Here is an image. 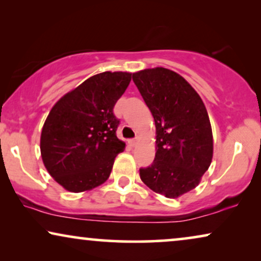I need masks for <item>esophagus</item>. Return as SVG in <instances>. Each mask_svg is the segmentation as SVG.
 Wrapping results in <instances>:
<instances>
[{
	"mask_svg": "<svg viewBox=\"0 0 261 261\" xmlns=\"http://www.w3.org/2000/svg\"><path fill=\"white\" fill-rule=\"evenodd\" d=\"M129 144H130V146H137V144H138V138H135V139H132V140H129Z\"/></svg>",
	"mask_w": 261,
	"mask_h": 261,
	"instance_id": "esophagus-1",
	"label": "esophagus"
}]
</instances>
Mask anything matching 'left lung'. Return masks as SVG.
<instances>
[{
	"label": "left lung",
	"instance_id": "left-lung-1",
	"mask_svg": "<svg viewBox=\"0 0 261 261\" xmlns=\"http://www.w3.org/2000/svg\"><path fill=\"white\" fill-rule=\"evenodd\" d=\"M155 123L156 153L140 169L149 189L176 198L197 187L213 159V132L202 98L180 74L164 67L133 73Z\"/></svg>",
	"mask_w": 261,
	"mask_h": 261
}]
</instances>
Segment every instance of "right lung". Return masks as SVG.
<instances>
[{"label":"right lung","instance_id":"right-lung-1","mask_svg":"<svg viewBox=\"0 0 261 261\" xmlns=\"http://www.w3.org/2000/svg\"><path fill=\"white\" fill-rule=\"evenodd\" d=\"M132 73L95 74L53 106L41 132L42 162L57 183L71 192L94 189L109 178L124 149L116 137L120 120L113 109Z\"/></svg>","mask_w":261,"mask_h":261}]
</instances>
